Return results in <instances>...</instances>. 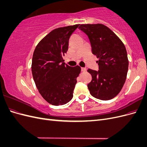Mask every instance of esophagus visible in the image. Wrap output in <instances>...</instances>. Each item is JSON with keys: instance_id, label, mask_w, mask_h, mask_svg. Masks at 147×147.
<instances>
[{"instance_id": "esophagus-1", "label": "esophagus", "mask_w": 147, "mask_h": 147, "mask_svg": "<svg viewBox=\"0 0 147 147\" xmlns=\"http://www.w3.org/2000/svg\"><path fill=\"white\" fill-rule=\"evenodd\" d=\"M81 70H82V72H86V68H84V67H82Z\"/></svg>"}]
</instances>
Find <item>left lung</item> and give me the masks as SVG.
<instances>
[{"instance_id":"8db88e82","label":"left lung","mask_w":147,"mask_h":147,"mask_svg":"<svg viewBox=\"0 0 147 147\" xmlns=\"http://www.w3.org/2000/svg\"><path fill=\"white\" fill-rule=\"evenodd\" d=\"M79 29L88 35L92 54L99 58V70H88L92 76L88 90L96 99H112L121 90L126 79L129 61L125 46L104 24H81Z\"/></svg>"}]
</instances>
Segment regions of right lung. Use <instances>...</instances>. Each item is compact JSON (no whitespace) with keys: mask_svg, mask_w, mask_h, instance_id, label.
Returning <instances> with one entry per match:
<instances>
[{"mask_svg":"<svg viewBox=\"0 0 147 147\" xmlns=\"http://www.w3.org/2000/svg\"><path fill=\"white\" fill-rule=\"evenodd\" d=\"M78 26L53 30L34 51L31 68L34 82L43 98L53 105H64L73 97L81 67L65 64L63 57L68 50L70 35Z\"/></svg>","mask_w":147,"mask_h":147,"instance_id":"obj_1","label":"right lung"}]
</instances>
